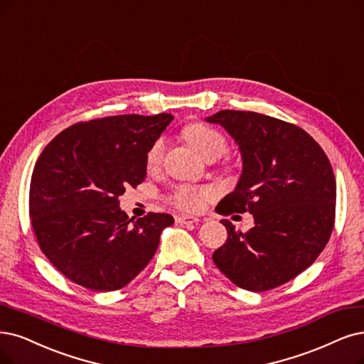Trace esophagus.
<instances>
[{
	"mask_svg": "<svg viewBox=\"0 0 364 364\" xmlns=\"http://www.w3.org/2000/svg\"><path fill=\"white\" fill-rule=\"evenodd\" d=\"M175 222L181 223V225H192V223H198L199 219L193 218V216H177L175 218Z\"/></svg>",
	"mask_w": 364,
	"mask_h": 364,
	"instance_id": "1",
	"label": "esophagus"
}]
</instances>
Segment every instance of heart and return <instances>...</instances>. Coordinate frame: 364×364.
<instances>
[{
    "mask_svg": "<svg viewBox=\"0 0 364 364\" xmlns=\"http://www.w3.org/2000/svg\"><path fill=\"white\" fill-rule=\"evenodd\" d=\"M184 138L187 139L198 154L204 160H218L225 154L228 144L223 134L203 123H192L184 129ZM165 139L157 138L146 151V166L153 169L157 168L164 157ZM211 198L210 191L203 187L181 184L175 187L171 195V203L184 211H198L204 207V204Z\"/></svg>",
    "mask_w": 364,
    "mask_h": 364,
    "instance_id": "heart-1",
    "label": "heart"
}]
</instances>
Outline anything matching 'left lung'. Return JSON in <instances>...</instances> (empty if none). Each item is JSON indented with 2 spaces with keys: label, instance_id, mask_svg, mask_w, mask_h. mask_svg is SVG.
<instances>
[{
  "label": "left lung",
  "instance_id": "8db88e82",
  "mask_svg": "<svg viewBox=\"0 0 364 364\" xmlns=\"http://www.w3.org/2000/svg\"><path fill=\"white\" fill-rule=\"evenodd\" d=\"M238 145L243 171L219 214L250 213L255 226L237 231L230 220L226 243L213 261L234 285L262 292L287 284L311 267L330 240L336 180L318 142L285 121L246 111L205 118Z\"/></svg>",
  "mask_w": 364,
  "mask_h": 364
}]
</instances>
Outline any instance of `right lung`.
<instances>
[{
	"instance_id": "1",
	"label": "right lung",
	"mask_w": 364,
	"mask_h": 364,
	"mask_svg": "<svg viewBox=\"0 0 364 364\" xmlns=\"http://www.w3.org/2000/svg\"><path fill=\"white\" fill-rule=\"evenodd\" d=\"M171 114L114 115L77 123L38 156L30 218L40 249L67 279L99 292L126 287L151 261L171 214L133 222L118 196L146 175V151Z\"/></svg>"
}]
</instances>
